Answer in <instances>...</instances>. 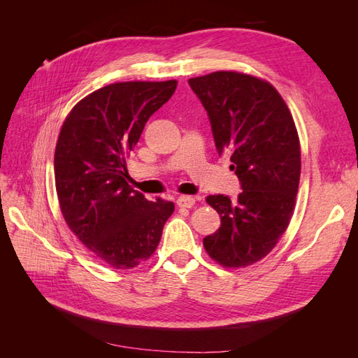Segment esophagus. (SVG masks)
<instances>
[{"instance_id":"esophagus-1","label":"esophagus","mask_w":358,"mask_h":358,"mask_svg":"<svg viewBox=\"0 0 358 358\" xmlns=\"http://www.w3.org/2000/svg\"><path fill=\"white\" fill-rule=\"evenodd\" d=\"M196 204V199L191 197V196H180L178 199V206L179 208H192V206Z\"/></svg>"}]
</instances>
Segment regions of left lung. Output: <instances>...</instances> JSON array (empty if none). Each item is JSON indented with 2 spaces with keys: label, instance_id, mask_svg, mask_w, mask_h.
I'll return each mask as SVG.
<instances>
[{
  "label": "left lung",
  "instance_id": "left-lung-1",
  "mask_svg": "<svg viewBox=\"0 0 358 358\" xmlns=\"http://www.w3.org/2000/svg\"><path fill=\"white\" fill-rule=\"evenodd\" d=\"M208 112L218 154L230 155L242 192L206 199L221 227L203 239L210 258L246 267L264 258L284 234L300 180V142L282 96L266 80L215 71L188 80Z\"/></svg>",
  "mask_w": 358,
  "mask_h": 358
}]
</instances>
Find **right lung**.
Segmentation results:
<instances>
[{
	"label": "right lung",
	"mask_w": 358,
	"mask_h": 358,
	"mask_svg": "<svg viewBox=\"0 0 358 358\" xmlns=\"http://www.w3.org/2000/svg\"><path fill=\"white\" fill-rule=\"evenodd\" d=\"M178 86L119 82L85 96L66 117L55 149V185L64 220L95 258L133 268L155 252L173 201H149L127 182V157L148 119Z\"/></svg>",
	"instance_id": "right-lung-1"
}]
</instances>
